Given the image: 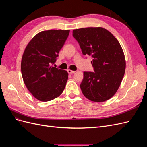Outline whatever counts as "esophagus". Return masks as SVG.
<instances>
[{
    "label": "esophagus",
    "mask_w": 147,
    "mask_h": 147,
    "mask_svg": "<svg viewBox=\"0 0 147 147\" xmlns=\"http://www.w3.org/2000/svg\"><path fill=\"white\" fill-rule=\"evenodd\" d=\"M67 72H68V73L70 74H74V73L75 72V71L72 70H70V69H68V70H67Z\"/></svg>",
    "instance_id": "34e87169"
}]
</instances>
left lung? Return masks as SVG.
I'll use <instances>...</instances> for the list:
<instances>
[{"label":"left lung","mask_w":147,"mask_h":147,"mask_svg":"<svg viewBox=\"0 0 147 147\" xmlns=\"http://www.w3.org/2000/svg\"><path fill=\"white\" fill-rule=\"evenodd\" d=\"M83 55L91 56L94 72H84L80 88L83 95L93 102H104L112 97L125 73L126 60L118 40L107 29L86 28L74 29Z\"/></svg>","instance_id":"left-lung-1"}]
</instances>
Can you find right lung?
Masks as SVG:
<instances>
[{"instance_id":"obj_1","label":"right lung","mask_w":147,"mask_h":147,"mask_svg":"<svg viewBox=\"0 0 147 147\" xmlns=\"http://www.w3.org/2000/svg\"><path fill=\"white\" fill-rule=\"evenodd\" d=\"M70 30H49L38 33L26 46L21 69L26 86L40 101L59 97L68 80L66 70L53 67Z\"/></svg>"}]
</instances>
